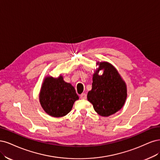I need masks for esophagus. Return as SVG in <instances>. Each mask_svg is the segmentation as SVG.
Wrapping results in <instances>:
<instances>
[{
  "instance_id": "34e87169",
  "label": "esophagus",
  "mask_w": 160,
  "mask_h": 160,
  "mask_svg": "<svg viewBox=\"0 0 160 160\" xmlns=\"http://www.w3.org/2000/svg\"><path fill=\"white\" fill-rule=\"evenodd\" d=\"M80 98L82 99V100H86V99L87 98V95H86V94L82 93V94L80 95Z\"/></svg>"
}]
</instances>
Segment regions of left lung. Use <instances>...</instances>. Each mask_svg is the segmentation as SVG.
<instances>
[{
  "label": "left lung",
  "instance_id": "1",
  "mask_svg": "<svg viewBox=\"0 0 160 160\" xmlns=\"http://www.w3.org/2000/svg\"><path fill=\"white\" fill-rule=\"evenodd\" d=\"M96 64L99 68L93 74L92 88L88 93L87 98L98 114L108 117L124 105L127 87L114 66L107 62H97ZM100 70H103L102 75L98 74Z\"/></svg>",
  "mask_w": 160,
  "mask_h": 160
}]
</instances>
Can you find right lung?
I'll use <instances>...</instances> for the list:
<instances>
[{
    "mask_svg": "<svg viewBox=\"0 0 160 160\" xmlns=\"http://www.w3.org/2000/svg\"><path fill=\"white\" fill-rule=\"evenodd\" d=\"M74 88L63 80L62 76L58 78L46 77L41 87L39 100L46 113L51 116L60 118L71 111L74 103L78 100Z\"/></svg>",
    "mask_w": 160,
    "mask_h": 160,
    "instance_id": "1",
    "label": "right lung"
}]
</instances>
